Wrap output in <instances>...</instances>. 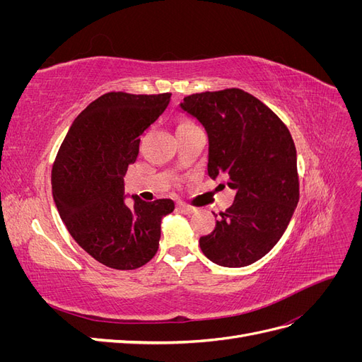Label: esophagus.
I'll list each match as a JSON object with an SVG mask.
<instances>
[{
	"mask_svg": "<svg viewBox=\"0 0 362 362\" xmlns=\"http://www.w3.org/2000/svg\"><path fill=\"white\" fill-rule=\"evenodd\" d=\"M178 210L182 213V214H185V216H190V214H193L194 211H196V208H193V206H189V205H185V204H178Z\"/></svg>",
	"mask_w": 362,
	"mask_h": 362,
	"instance_id": "obj_1",
	"label": "esophagus"
}]
</instances>
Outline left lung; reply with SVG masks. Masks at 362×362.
<instances>
[{"mask_svg": "<svg viewBox=\"0 0 362 362\" xmlns=\"http://www.w3.org/2000/svg\"><path fill=\"white\" fill-rule=\"evenodd\" d=\"M180 108L205 129L210 178L235 190L233 205L199 246L218 266H249L279 242L299 202L290 131L267 105L240 89L193 93Z\"/></svg>", "mask_w": 362, "mask_h": 362, "instance_id": "left-lung-1", "label": "left lung"}]
</instances>
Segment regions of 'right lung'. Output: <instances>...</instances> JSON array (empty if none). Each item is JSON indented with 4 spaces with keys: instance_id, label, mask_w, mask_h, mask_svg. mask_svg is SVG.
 I'll return each instance as SVG.
<instances>
[{
    "instance_id": "obj_1",
    "label": "right lung",
    "mask_w": 362,
    "mask_h": 362,
    "mask_svg": "<svg viewBox=\"0 0 362 362\" xmlns=\"http://www.w3.org/2000/svg\"><path fill=\"white\" fill-rule=\"evenodd\" d=\"M170 93L110 92L75 117L52 166V198L69 234L101 264L133 270L158 250L170 199L127 204L124 177L140 136L166 110Z\"/></svg>"
}]
</instances>
